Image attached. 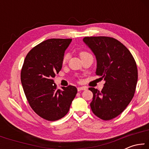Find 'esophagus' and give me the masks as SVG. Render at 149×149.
<instances>
[{"instance_id":"obj_1","label":"esophagus","mask_w":149,"mask_h":149,"mask_svg":"<svg viewBox=\"0 0 149 149\" xmlns=\"http://www.w3.org/2000/svg\"><path fill=\"white\" fill-rule=\"evenodd\" d=\"M87 88L85 87H77V91H84V90H86Z\"/></svg>"}]
</instances>
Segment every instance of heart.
I'll use <instances>...</instances> for the list:
<instances>
[{"label":"heart","mask_w":149,"mask_h":149,"mask_svg":"<svg viewBox=\"0 0 149 149\" xmlns=\"http://www.w3.org/2000/svg\"><path fill=\"white\" fill-rule=\"evenodd\" d=\"M87 54H89V53H88V52H87L81 51V52H79V56H80L81 58L82 56H84V55ZM68 57H69L68 54H65L64 56H63L62 59V63L63 64H65V63L67 62L68 60Z\"/></svg>","instance_id":"1"}]
</instances>
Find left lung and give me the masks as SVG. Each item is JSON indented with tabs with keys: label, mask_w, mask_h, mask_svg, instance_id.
<instances>
[{
	"label": "left lung",
	"mask_w": 149,
	"mask_h": 149,
	"mask_svg": "<svg viewBox=\"0 0 149 149\" xmlns=\"http://www.w3.org/2000/svg\"><path fill=\"white\" fill-rule=\"evenodd\" d=\"M83 41L96 56V74L105 81L101 91L89 88L93 94L91 108L100 119L112 120L125 109L134 96L137 64L130 50L114 38L86 37Z\"/></svg>",
	"instance_id": "8db88e82"
}]
</instances>
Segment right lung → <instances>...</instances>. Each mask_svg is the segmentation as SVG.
Returning <instances> with one entry per match:
<instances>
[{"mask_svg": "<svg viewBox=\"0 0 149 149\" xmlns=\"http://www.w3.org/2000/svg\"><path fill=\"white\" fill-rule=\"evenodd\" d=\"M72 39H50L27 53L21 71V82L30 107L49 121L61 119L68 112L77 88L57 89L53 78L62 69V59Z\"/></svg>", "mask_w": 149, "mask_h": 149, "instance_id": "obj_1", "label": "right lung"}]
</instances>
